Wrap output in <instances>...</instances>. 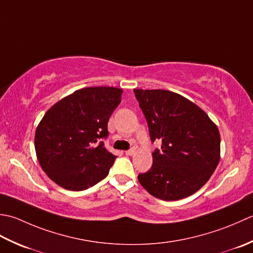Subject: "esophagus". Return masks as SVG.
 <instances>
[{
  "label": "esophagus",
  "mask_w": 253,
  "mask_h": 253,
  "mask_svg": "<svg viewBox=\"0 0 253 253\" xmlns=\"http://www.w3.org/2000/svg\"><path fill=\"white\" fill-rule=\"evenodd\" d=\"M135 152H136V148H131V149H128V151H126V155H127V156H132V155H134V154H135Z\"/></svg>",
  "instance_id": "obj_1"
}]
</instances>
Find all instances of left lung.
<instances>
[{"label": "left lung", "mask_w": 253, "mask_h": 253, "mask_svg": "<svg viewBox=\"0 0 253 253\" xmlns=\"http://www.w3.org/2000/svg\"><path fill=\"white\" fill-rule=\"evenodd\" d=\"M146 118L152 142V168L137 176L153 197L177 201L195 193L209 181L220 158L218 127L199 106L164 89H133Z\"/></svg>", "instance_id": "left-lung-1"}]
</instances>
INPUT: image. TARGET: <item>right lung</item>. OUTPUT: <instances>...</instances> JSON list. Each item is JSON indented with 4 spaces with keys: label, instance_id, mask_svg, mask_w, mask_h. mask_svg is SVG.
Listing matches in <instances>:
<instances>
[{
    "label": "right lung",
    "instance_id": "obj_1",
    "mask_svg": "<svg viewBox=\"0 0 253 253\" xmlns=\"http://www.w3.org/2000/svg\"><path fill=\"white\" fill-rule=\"evenodd\" d=\"M122 92L116 87H86L44 113L36 128V154L43 171L60 187L83 191L109 173L117 156L101 138L108 136V121Z\"/></svg>",
    "mask_w": 253,
    "mask_h": 253
}]
</instances>
